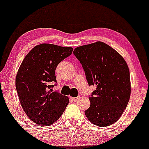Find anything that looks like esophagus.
I'll list each match as a JSON object with an SVG mask.
<instances>
[{
  "label": "esophagus",
  "instance_id": "esophagus-1",
  "mask_svg": "<svg viewBox=\"0 0 149 149\" xmlns=\"http://www.w3.org/2000/svg\"><path fill=\"white\" fill-rule=\"evenodd\" d=\"M78 98H79L78 97H71V98H70V99H71L72 101H76Z\"/></svg>",
  "mask_w": 149,
  "mask_h": 149
}]
</instances>
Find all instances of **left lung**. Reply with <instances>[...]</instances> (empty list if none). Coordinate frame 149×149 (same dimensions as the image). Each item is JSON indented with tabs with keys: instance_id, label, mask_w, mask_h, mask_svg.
Here are the masks:
<instances>
[{
	"instance_id": "obj_1",
	"label": "left lung",
	"mask_w": 149,
	"mask_h": 149,
	"mask_svg": "<svg viewBox=\"0 0 149 149\" xmlns=\"http://www.w3.org/2000/svg\"><path fill=\"white\" fill-rule=\"evenodd\" d=\"M73 53L82 65L88 85L96 86L89 96L90 107L84 111L86 118L98 127L114 124L127 108L131 93L126 61L101 41L79 46Z\"/></svg>"
}]
</instances>
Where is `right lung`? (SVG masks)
Returning <instances> with one entry per match:
<instances>
[{
	"label": "right lung",
	"mask_w": 149,
	"mask_h": 149,
	"mask_svg": "<svg viewBox=\"0 0 149 149\" xmlns=\"http://www.w3.org/2000/svg\"><path fill=\"white\" fill-rule=\"evenodd\" d=\"M73 48L51 43L34 47L23 60L15 79L19 102L28 118L42 126L52 125L60 118L69 98L53 88L58 65L72 54Z\"/></svg>",
	"instance_id": "1"
}]
</instances>
